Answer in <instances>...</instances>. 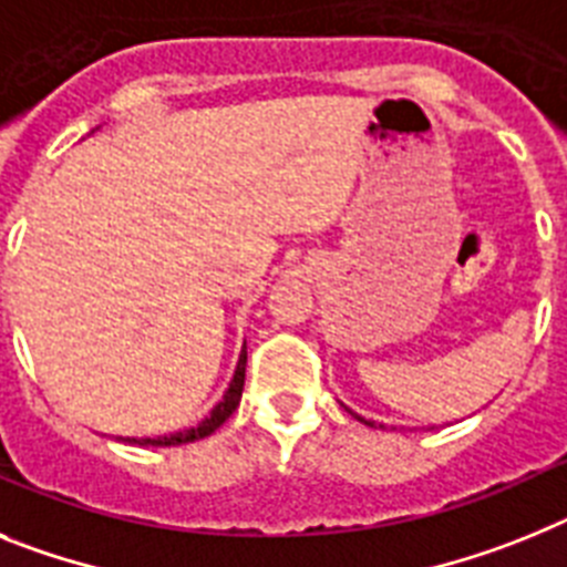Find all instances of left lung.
I'll use <instances>...</instances> for the list:
<instances>
[{
  "mask_svg": "<svg viewBox=\"0 0 567 567\" xmlns=\"http://www.w3.org/2000/svg\"><path fill=\"white\" fill-rule=\"evenodd\" d=\"M344 411H348V413H353V411H351V408H344ZM353 416H357V413H353ZM357 420H359V422H365V425H371V427H373V422H368V420H362V416H357Z\"/></svg>",
  "mask_w": 567,
  "mask_h": 567,
  "instance_id": "left-lung-1",
  "label": "left lung"
}]
</instances>
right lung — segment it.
Returning <instances> with one entry per match:
<instances>
[{"label": "right lung", "instance_id": "obj_1", "mask_svg": "<svg viewBox=\"0 0 567 567\" xmlns=\"http://www.w3.org/2000/svg\"><path fill=\"white\" fill-rule=\"evenodd\" d=\"M245 365H248V351H245L243 344V353H239V362H236V371H234V379H230L228 391L223 393V400L216 402L214 411L205 416V420L199 422L196 427H188V431H176V433H167V436H145V440H134V436H127V440H120L122 442H131V445H140V447H171V445H185V442H196V440H205V436H210V433L216 431V427L223 425L225 420H228L230 413L236 411V405H239V400H243V388H245Z\"/></svg>", "mask_w": 567, "mask_h": 567}]
</instances>
